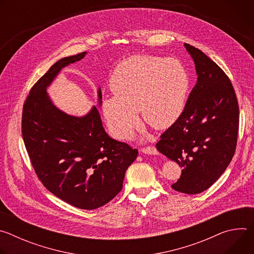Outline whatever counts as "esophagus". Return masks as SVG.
I'll list each match as a JSON object with an SVG mask.
<instances>
[{"instance_id":"1","label":"esophagus","mask_w":254,"mask_h":254,"mask_svg":"<svg viewBox=\"0 0 254 254\" xmlns=\"http://www.w3.org/2000/svg\"><path fill=\"white\" fill-rule=\"evenodd\" d=\"M141 152L148 155H159L158 150L154 146H149V147H144L141 149Z\"/></svg>"}]
</instances>
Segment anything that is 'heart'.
<instances>
[{"instance_id": "obj_1", "label": "heart", "mask_w": 254, "mask_h": 254, "mask_svg": "<svg viewBox=\"0 0 254 254\" xmlns=\"http://www.w3.org/2000/svg\"><path fill=\"white\" fill-rule=\"evenodd\" d=\"M188 87L187 71L177 59L150 55L126 59L110 79L114 96L102 100L108 129L117 139H129L139 126L137 111L153 128H168L183 113Z\"/></svg>"}]
</instances>
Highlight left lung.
<instances>
[{
	"label": "left lung",
	"instance_id": "8db88e82",
	"mask_svg": "<svg viewBox=\"0 0 254 254\" xmlns=\"http://www.w3.org/2000/svg\"><path fill=\"white\" fill-rule=\"evenodd\" d=\"M194 59L197 83L182 115L160 136V153L183 168L172 188L199 194L213 185L230 164L237 144L239 106L225 72L201 50L185 43Z\"/></svg>",
	"mask_w": 254,
	"mask_h": 254
}]
</instances>
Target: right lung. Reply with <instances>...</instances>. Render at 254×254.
<instances>
[{
    "instance_id": "right-lung-1",
    "label": "right lung",
    "mask_w": 254,
    "mask_h": 254,
    "mask_svg": "<svg viewBox=\"0 0 254 254\" xmlns=\"http://www.w3.org/2000/svg\"><path fill=\"white\" fill-rule=\"evenodd\" d=\"M85 54L58 60L33 85L23 106L22 135L32 167L44 187L72 206L92 210L121 192L126 171L136 159L137 150L108 136L95 106L87 116L75 118L51 102L46 87L63 67ZM98 97L100 100V89Z\"/></svg>"
}]
</instances>
